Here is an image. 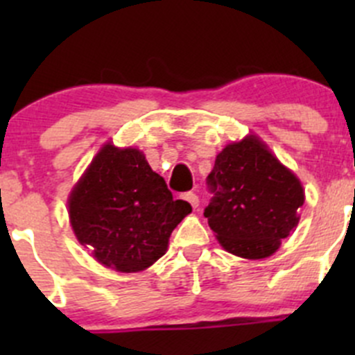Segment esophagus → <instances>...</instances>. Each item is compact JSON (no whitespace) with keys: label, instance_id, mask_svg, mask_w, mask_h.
I'll use <instances>...</instances> for the list:
<instances>
[{"label":"esophagus","instance_id":"34e87169","mask_svg":"<svg viewBox=\"0 0 355 355\" xmlns=\"http://www.w3.org/2000/svg\"><path fill=\"white\" fill-rule=\"evenodd\" d=\"M184 199L187 200V202L191 204V206L194 207V209H196V207L199 206V198H198V196L194 194V192H185V194H184Z\"/></svg>","mask_w":355,"mask_h":355}]
</instances>
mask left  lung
<instances>
[{
	"label": "left lung",
	"mask_w": 355,
	"mask_h": 355,
	"mask_svg": "<svg viewBox=\"0 0 355 355\" xmlns=\"http://www.w3.org/2000/svg\"><path fill=\"white\" fill-rule=\"evenodd\" d=\"M207 185L213 198L204 216L221 247L235 256H271L299 223L302 184L256 135L216 156Z\"/></svg>",
	"instance_id": "1"
}]
</instances>
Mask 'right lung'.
I'll list each match as a JSON object with an SVG mask.
<instances>
[{"mask_svg": "<svg viewBox=\"0 0 355 355\" xmlns=\"http://www.w3.org/2000/svg\"><path fill=\"white\" fill-rule=\"evenodd\" d=\"M192 211L168 191L142 151L105 144L68 198L77 241L98 263L137 273L168 249L171 232Z\"/></svg>", "mask_w": 355, "mask_h": 355, "instance_id": "obj_1", "label": "right lung"}]
</instances>
